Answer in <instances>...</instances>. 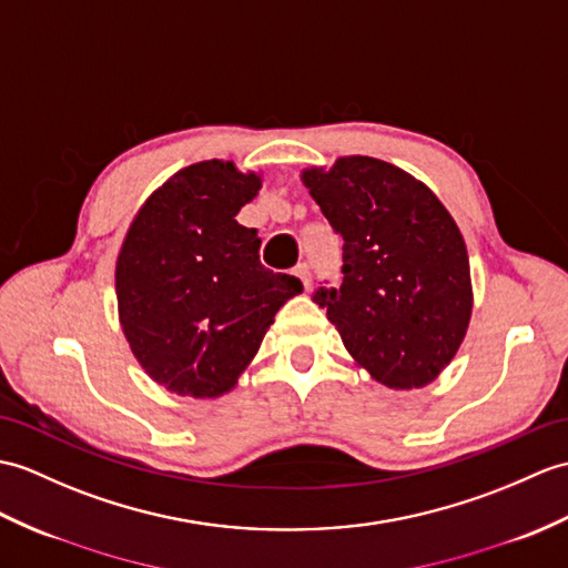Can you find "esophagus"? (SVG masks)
Instances as JSON below:
<instances>
[{
  "label": "esophagus",
  "mask_w": 568,
  "mask_h": 568,
  "mask_svg": "<svg viewBox=\"0 0 568 568\" xmlns=\"http://www.w3.org/2000/svg\"><path fill=\"white\" fill-rule=\"evenodd\" d=\"M295 275L302 281V287H305V290L312 287V271H310L307 263H300V266L295 268Z\"/></svg>",
  "instance_id": "1"
}]
</instances>
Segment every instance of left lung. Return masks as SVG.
<instances>
[{"label":"left lung","instance_id":"left-lung-1","mask_svg":"<svg viewBox=\"0 0 568 568\" xmlns=\"http://www.w3.org/2000/svg\"><path fill=\"white\" fill-rule=\"evenodd\" d=\"M302 183L344 240V281L312 300L379 385H430L465 341L474 302L453 215L426 183L375 156L305 169Z\"/></svg>","mask_w":568,"mask_h":568}]
</instances>
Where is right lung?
Returning <instances> with one entry per match:
<instances>
[{"instance_id": "add662e5", "label": "right lung", "mask_w": 568, "mask_h": 568, "mask_svg": "<svg viewBox=\"0 0 568 568\" xmlns=\"http://www.w3.org/2000/svg\"><path fill=\"white\" fill-rule=\"evenodd\" d=\"M261 176L207 160L176 171L130 224L115 261L118 316L156 385L215 399L254 361L273 316L302 293L261 266V236L236 222Z\"/></svg>"}]
</instances>
